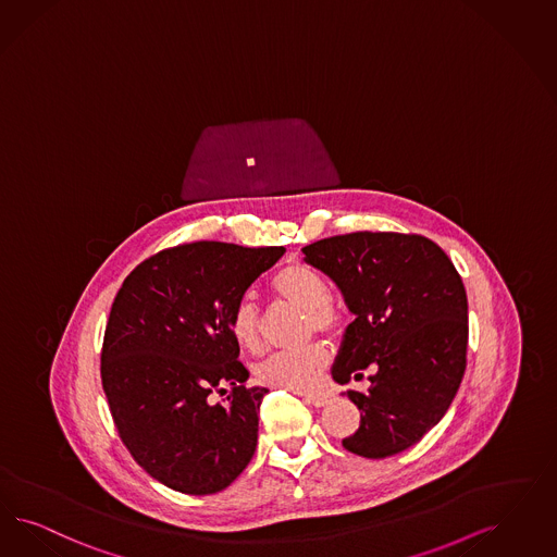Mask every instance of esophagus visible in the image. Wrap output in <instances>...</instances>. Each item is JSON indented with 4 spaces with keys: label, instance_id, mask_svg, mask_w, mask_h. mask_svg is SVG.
I'll return each mask as SVG.
<instances>
[{
    "label": "esophagus",
    "instance_id": "obj_1",
    "mask_svg": "<svg viewBox=\"0 0 557 557\" xmlns=\"http://www.w3.org/2000/svg\"><path fill=\"white\" fill-rule=\"evenodd\" d=\"M305 401L314 407H325L331 401V397L326 393H310V395H305Z\"/></svg>",
    "mask_w": 557,
    "mask_h": 557
}]
</instances>
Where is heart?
Returning <instances> with one entry per match:
<instances>
[{"mask_svg":"<svg viewBox=\"0 0 557 557\" xmlns=\"http://www.w3.org/2000/svg\"><path fill=\"white\" fill-rule=\"evenodd\" d=\"M273 294L292 307L307 312V329L312 333L335 335L344 329L346 314L329 298L325 277L314 268L302 261H292L277 269L271 277ZM232 337L247 351H257L261 347V321L259 312L250 298H240L232 310ZM329 362V351L323 344H312L298 351H277L269 354L255 366V376L259 383L288 388L294 393L312 391Z\"/></svg>","mask_w":557,"mask_h":557,"instance_id":"b5f03b06","label":"heart"}]
</instances>
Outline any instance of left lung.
<instances>
[{
    "instance_id": "1",
    "label": "left lung",
    "mask_w": 557,
    "mask_h": 557,
    "mask_svg": "<svg viewBox=\"0 0 557 557\" xmlns=\"http://www.w3.org/2000/svg\"><path fill=\"white\" fill-rule=\"evenodd\" d=\"M342 292L356 317L344 333L333 381L347 391L360 428L344 448L384 459L413 446L441 422L467 366V294L446 252L420 234L351 232L302 249Z\"/></svg>"
}]
</instances>
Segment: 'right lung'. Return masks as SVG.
<instances>
[{
  "instance_id": "add662e5",
  "label": "right lung",
  "mask_w": 557,
  "mask_h": 557,
  "mask_svg": "<svg viewBox=\"0 0 557 557\" xmlns=\"http://www.w3.org/2000/svg\"><path fill=\"white\" fill-rule=\"evenodd\" d=\"M284 247L199 240L160 250L127 275L109 314L102 388L123 444L174 492H222L257 448L265 386H245L232 310ZM232 391L228 392L227 388ZM230 393L224 405L212 393Z\"/></svg>"
}]
</instances>
